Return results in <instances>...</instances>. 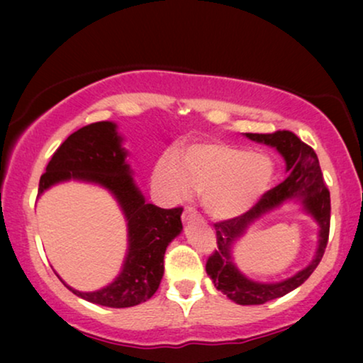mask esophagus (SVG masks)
Listing matches in <instances>:
<instances>
[{
  "instance_id": "obj_1",
  "label": "esophagus",
  "mask_w": 363,
  "mask_h": 363,
  "mask_svg": "<svg viewBox=\"0 0 363 363\" xmlns=\"http://www.w3.org/2000/svg\"><path fill=\"white\" fill-rule=\"evenodd\" d=\"M198 211L193 206H186L185 211H183V220H190V218H195Z\"/></svg>"
}]
</instances>
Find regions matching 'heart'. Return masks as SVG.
<instances>
[{
	"label": "heart",
	"instance_id": "b5f03b06",
	"mask_svg": "<svg viewBox=\"0 0 363 363\" xmlns=\"http://www.w3.org/2000/svg\"><path fill=\"white\" fill-rule=\"evenodd\" d=\"M276 167L267 153L228 142H196L175 155L165 152L152 170V185L168 201L201 192L211 216H240L261 200L274 182Z\"/></svg>",
	"mask_w": 363,
	"mask_h": 363
}]
</instances>
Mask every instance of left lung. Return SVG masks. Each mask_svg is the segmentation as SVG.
<instances>
[{"mask_svg":"<svg viewBox=\"0 0 363 363\" xmlns=\"http://www.w3.org/2000/svg\"><path fill=\"white\" fill-rule=\"evenodd\" d=\"M251 140L276 147L286 158L291 175L279 185L267 190L255 206L240 216L215 223L216 246L206 259V272L215 282L216 289L241 306L266 304L299 287L309 277L324 256L330 230V191L327 188L314 148L307 145L291 130L272 133H246ZM301 196L305 207L321 225L320 250L315 261L291 280L277 285H261L242 277L230 261V245L242 234L247 225L262 212L280 204L289 197Z\"/></svg>","mask_w":363,"mask_h":363,"instance_id":"8db88e82","label":"left lung"}]
</instances>
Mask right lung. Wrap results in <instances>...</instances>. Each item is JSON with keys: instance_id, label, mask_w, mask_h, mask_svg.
<instances>
[{"instance_id": "1", "label": "right lung", "mask_w": 363, "mask_h": 363, "mask_svg": "<svg viewBox=\"0 0 363 363\" xmlns=\"http://www.w3.org/2000/svg\"><path fill=\"white\" fill-rule=\"evenodd\" d=\"M77 178L106 186L116 195L128 221V255L121 276L96 292L74 294L106 307H130L155 294L163 276L168 242L182 231V206L158 208L145 203L133 185L116 123L96 122L64 140L39 180V195L54 183Z\"/></svg>"}]
</instances>
